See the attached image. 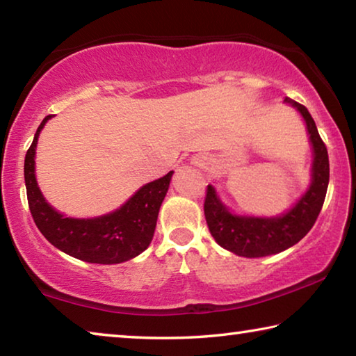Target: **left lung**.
Segmentation results:
<instances>
[{
  "instance_id": "8db88e82",
  "label": "left lung",
  "mask_w": 356,
  "mask_h": 356,
  "mask_svg": "<svg viewBox=\"0 0 356 356\" xmlns=\"http://www.w3.org/2000/svg\"><path fill=\"white\" fill-rule=\"evenodd\" d=\"M303 116L314 149L312 182L303 197L286 215L276 218L232 215L222 206L212 185H207L204 200V215L215 242L225 250L243 257H264L276 254L298 243L314 226L321 213L330 180V161L327 146L318 135L314 119L298 102L286 97Z\"/></svg>"
}]
</instances>
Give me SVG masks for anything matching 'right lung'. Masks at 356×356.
Here are the masks:
<instances>
[{"mask_svg":"<svg viewBox=\"0 0 356 356\" xmlns=\"http://www.w3.org/2000/svg\"><path fill=\"white\" fill-rule=\"evenodd\" d=\"M50 118L51 114L40 122L25 156L28 206L42 236L65 254L84 262L119 264L141 254L152 242L156 216L170 188L172 171L141 186L116 212L89 220L67 218L48 206L35 182V146L40 130Z\"/></svg>","mask_w":356,"mask_h":356,"instance_id":"add662e5","label":"right lung"}]
</instances>
